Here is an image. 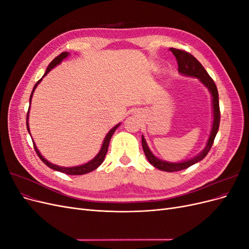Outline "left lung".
Returning <instances> with one entry per match:
<instances>
[{"mask_svg":"<svg viewBox=\"0 0 249 249\" xmlns=\"http://www.w3.org/2000/svg\"><path fill=\"white\" fill-rule=\"evenodd\" d=\"M171 53L175 55L178 66V71L183 74H186V76H191L195 77L201 81V83L206 87L209 88L211 94L213 96V113H214V120H213V126H212V131H211L210 138L208 140L207 146L202 152L194 157L193 159L188 160L185 162H180V163H169V162H165L160 159L156 158L152 152H150L145 139L142 136V147H143V152H144L148 162L155 166L156 168L163 170V171H167V172H175V171H179L186 169L188 167L192 166L193 164L197 163L201 161L203 158H205L208 153L210 152L211 147L213 145L214 139L216 137V134L218 132V129H219V124H220V109H219V97H218V90L215 85V83L213 79L209 76V73L207 71L203 69V66L200 64L198 60L195 58L193 55H191L190 53H188L183 50H178L175 48L169 49Z\"/></svg>","mask_w":249,"mask_h":249,"instance_id":"1","label":"left lung"}]
</instances>
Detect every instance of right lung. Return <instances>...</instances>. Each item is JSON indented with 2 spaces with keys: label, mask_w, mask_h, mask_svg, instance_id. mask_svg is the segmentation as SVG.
<instances>
[{
  "label": "right lung",
  "mask_w": 249,
  "mask_h": 249,
  "mask_svg": "<svg viewBox=\"0 0 249 249\" xmlns=\"http://www.w3.org/2000/svg\"><path fill=\"white\" fill-rule=\"evenodd\" d=\"M69 55H70V53L63 52V53H61V54H60L59 56H57V57H56L54 60H53V61L49 64L46 72H44V74H43V77L46 76V74L53 69V67H55L57 64H59L60 62L62 61V60H63L64 58H66ZM40 81H41V79L34 85L33 90H32V93H31V95H30V102H31L32 94H33V92H34V90H35L36 86L39 84ZM29 109H30V106H29ZM28 117H29V111H28V113H27V129H28V132H29V134H30L29 125H28V124H28ZM118 126H119V124H116L114 127H113V129H111V131H109V133L107 134L106 138H105V140H104V143H103V145H102V148H101V150H100V153L95 156L94 159H92L91 161L86 163V164H84V165H80V166H76V167H61V166H58V165L52 164V163H50L48 160L44 159V158L40 155L39 150L37 149V147H36L35 144H34V149H35V152H36L37 156H38V157L40 158V160H41L44 164H46L47 166H49V167L52 168V169L60 171V172H63V173H66V175H70V176H81V175H85V173H88V172H90V171H92V170L96 169V168L99 167L100 165L103 163V161H104V159H105V156H106V154H107V152H108L110 139H111L112 135L114 134L115 130L117 129ZM33 143H34V142H33Z\"/></svg>",
  "instance_id": "right-lung-1"
}]
</instances>
